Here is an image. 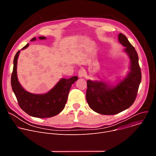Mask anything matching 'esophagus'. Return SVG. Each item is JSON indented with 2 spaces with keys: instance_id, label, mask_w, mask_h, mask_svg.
Segmentation results:
<instances>
[{
  "instance_id": "1",
  "label": "esophagus",
  "mask_w": 156,
  "mask_h": 156,
  "mask_svg": "<svg viewBox=\"0 0 156 156\" xmlns=\"http://www.w3.org/2000/svg\"><path fill=\"white\" fill-rule=\"evenodd\" d=\"M78 76H79V77H83V76H84V75H85V72H84V70H83V69H80L79 71H78Z\"/></svg>"
}]
</instances>
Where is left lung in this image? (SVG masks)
<instances>
[{
    "label": "left lung",
    "instance_id": "obj_1",
    "mask_svg": "<svg viewBox=\"0 0 156 156\" xmlns=\"http://www.w3.org/2000/svg\"><path fill=\"white\" fill-rule=\"evenodd\" d=\"M119 41L126 48L124 51L130 59V71L126 77L116 86H110L104 81H87V104L94 112L102 115H115L128 108L136 99L141 80L135 49L122 33L119 34Z\"/></svg>",
    "mask_w": 156,
    "mask_h": 156
}]
</instances>
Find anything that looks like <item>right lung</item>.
<instances>
[{
    "mask_svg": "<svg viewBox=\"0 0 156 156\" xmlns=\"http://www.w3.org/2000/svg\"><path fill=\"white\" fill-rule=\"evenodd\" d=\"M40 36L39 39H46ZM36 37L31 41H35ZM29 44L23 48L26 49ZM20 51L16 52L13 60V69L11 76V85L20 108L29 115L37 118H49L58 114L64 108L67 101L69 93L72 84L78 79L75 76L69 79L62 78L48 93L44 94H36L25 91L20 84L16 73L17 60Z\"/></svg>",
    "mask_w": 156,
    "mask_h": 156,
    "instance_id": "obj_1",
    "label": "right lung"
}]
</instances>
